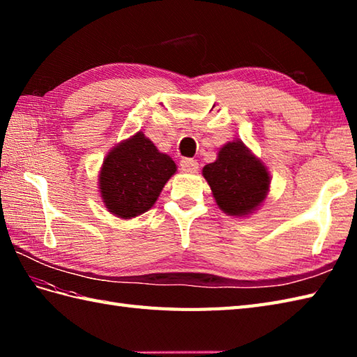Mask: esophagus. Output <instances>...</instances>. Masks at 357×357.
Listing matches in <instances>:
<instances>
[{"instance_id": "1", "label": "esophagus", "mask_w": 357, "mask_h": 357, "mask_svg": "<svg viewBox=\"0 0 357 357\" xmlns=\"http://www.w3.org/2000/svg\"><path fill=\"white\" fill-rule=\"evenodd\" d=\"M198 161L196 159H192V158H184L183 161H181V170L183 172H187V173H195L196 170H198Z\"/></svg>"}]
</instances>
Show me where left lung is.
Returning a JSON list of instances; mask_svg holds the SVG:
<instances>
[{"mask_svg":"<svg viewBox=\"0 0 357 357\" xmlns=\"http://www.w3.org/2000/svg\"><path fill=\"white\" fill-rule=\"evenodd\" d=\"M202 174L219 208L231 216L252 213L265 199L270 185L267 169L241 141L225 144Z\"/></svg>","mask_w":357,"mask_h":357,"instance_id":"left-lung-1","label":"left lung"}]
</instances>
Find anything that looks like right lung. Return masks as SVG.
<instances>
[{"label": "right lung", "mask_w": 357, "mask_h": 357, "mask_svg": "<svg viewBox=\"0 0 357 357\" xmlns=\"http://www.w3.org/2000/svg\"><path fill=\"white\" fill-rule=\"evenodd\" d=\"M176 164L141 132L110 150L100 174L101 198L110 213L130 219L151 208Z\"/></svg>", "instance_id": "right-lung-1"}]
</instances>
